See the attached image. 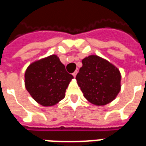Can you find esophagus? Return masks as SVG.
<instances>
[{
    "mask_svg": "<svg viewBox=\"0 0 146 146\" xmlns=\"http://www.w3.org/2000/svg\"><path fill=\"white\" fill-rule=\"evenodd\" d=\"M77 73H78V72H77V71H75V72L72 73V75H73L74 78H75V77H76V75H77Z\"/></svg>",
    "mask_w": 146,
    "mask_h": 146,
    "instance_id": "esophagus-1",
    "label": "esophagus"
}]
</instances>
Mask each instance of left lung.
Wrapping results in <instances>:
<instances>
[{"instance_id": "left-lung-1", "label": "left lung", "mask_w": 146, "mask_h": 146, "mask_svg": "<svg viewBox=\"0 0 146 146\" xmlns=\"http://www.w3.org/2000/svg\"><path fill=\"white\" fill-rule=\"evenodd\" d=\"M82 64L76 80L87 100L96 106H105L115 100L121 87L119 69L96 55L84 58Z\"/></svg>"}]
</instances>
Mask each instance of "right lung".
<instances>
[{
    "mask_svg": "<svg viewBox=\"0 0 146 146\" xmlns=\"http://www.w3.org/2000/svg\"><path fill=\"white\" fill-rule=\"evenodd\" d=\"M73 78L59 57L51 55L29 65L25 73V86L38 104L47 107L63 100Z\"/></svg>",
    "mask_w": 146,
    "mask_h": 146,
    "instance_id": "obj_1",
    "label": "right lung"
}]
</instances>
